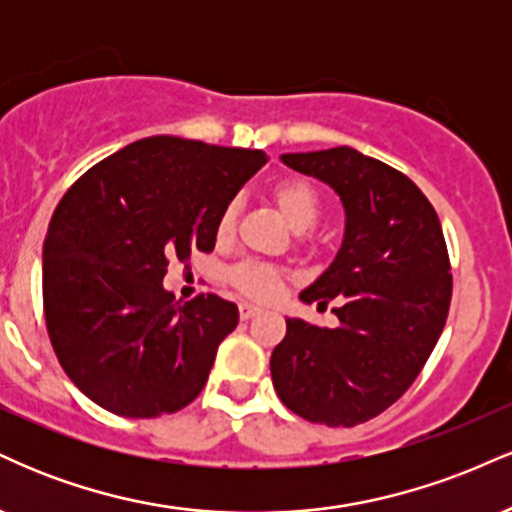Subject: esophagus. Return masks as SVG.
<instances>
[{
  "mask_svg": "<svg viewBox=\"0 0 512 512\" xmlns=\"http://www.w3.org/2000/svg\"><path fill=\"white\" fill-rule=\"evenodd\" d=\"M238 313H240V320H250V317L260 315V308H257V305H252V303H240Z\"/></svg>",
  "mask_w": 512,
  "mask_h": 512,
  "instance_id": "34e87169",
  "label": "esophagus"
}]
</instances>
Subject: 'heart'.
I'll return each instance as SVG.
<instances>
[{"label":"heart","instance_id":"heart-1","mask_svg":"<svg viewBox=\"0 0 512 512\" xmlns=\"http://www.w3.org/2000/svg\"><path fill=\"white\" fill-rule=\"evenodd\" d=\"M272 202L276 211L281 214V219L286 221V226L296 233L308 231V228H313L317 219H320V195H317L315 187L305 180H284L279 182V185H274ZM236 221L238 202L226 204L219 214V221H216V238H219L221 243L233 236ZM231 284L236 286L243 296L255 298V301H272L281 289V272L272 267V264L243 262L231 269Z\"/></svg>","mask_w":512,"mask_h":512}]
</instances>
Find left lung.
<instances>
[{
  "label": "left lung",
  "mask_w": 512,
  "mask_h": 512,
  "mask_svg": "<svg viewBox=\"0 0 512 512\" xmlns=\"http://www.w3.org/2000/svg\"><path fill=\"white\" fill-rule=\"evenodd\" d=\"M281 161L330 185L346 223L337 257L301 293L320 310L337 303L339 325L286 317L272 383L293 414L349 428L409 390L443 332L452 296L443 228L407 175L351 146Z\"/></svg>",
  "instance_id": "obj_1"
}]
</instances>
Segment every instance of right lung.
<instances>
[{"mask_svg":"<svg viewBox=\"0 0 512 512\" xmlns=\"http://www.w3.org/2000/svg\"><path fill=\"white\" fill-rule=\"evenodd\" d=\"M267 163L257 149L149 137L69 187L43 245V305L64 373L127 419L173 414L207 385L236 303L163 289L168 260L211 252L216 221Z\"/></svg>","mask_w":512,"mask_h":512,"instance_id":"obj_1","label":"right lung"}]
</instances>
